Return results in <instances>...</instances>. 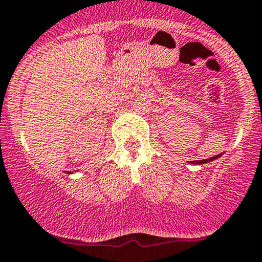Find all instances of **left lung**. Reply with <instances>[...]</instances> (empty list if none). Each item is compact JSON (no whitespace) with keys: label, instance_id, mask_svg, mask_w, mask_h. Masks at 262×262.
<instances>
[{"label":"left lung","instance_id":"obj_1","mask_svg":"<svg viewBox=\"0 0 262 262\" xmlns=\"http://www.w3.org/2000/svg\"><path fill=\"white\" fill-rule=\"evenodd\" d=\"M220 157H222V154L215 155V157H213V158H209V159H204V160H192V162H190V163H191V164H206V163L213 162V160L218 159V158H220Z\"/></svg>","mask_w":262,"mask_h":262}]
</instances>
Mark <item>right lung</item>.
<instances>
[{
  "label": "right lung",
  "instance_id": "obj_1",
  "mask_svg": "<svg viewBox=\"0 0 262 262\" xmlns=\"http://www.w3.org/2000/svg\"><path fill=\"white\" fill-rule=\"evenodd\" d=\"M67 173H69V174H72V172H71V170H70V172H67Z\"/></svg>",
  "mask_w": 262,
  "mask_h": 262
}]
</instances>
